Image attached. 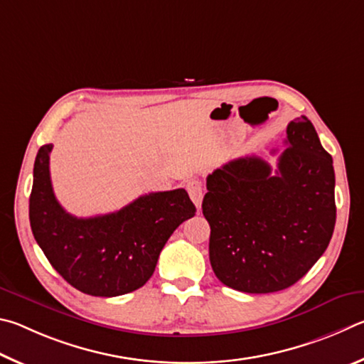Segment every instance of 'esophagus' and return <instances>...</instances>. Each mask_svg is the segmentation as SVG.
<instances>
[{
	"label": "esophagus",
	"instance_id": "1",
	"mask_svg": "<svg viewBox=\"0 0 364 364\" xmlns=\"http://www.w3.org/2000/svg\"><path fill=\"white\" fill-rule=\"evenodd\" d=\"M187 192L190 195V198H192L193 205L196 208H201V201H203V186L198 178H192V181L187 182Z\"/></svg>",
	"mask_w": 364,
	"mask_h": 364
}]
</instances>
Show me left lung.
I'll return each instance as SVG.
<instances>
[{
    "instance_id": "obj_1",
    "label": "left lung",
    "mask_w": 364,
    "mask_h": 364,
    "mask_svg": "<svg viewBox=\"0 0 364 364\" xmlns=\"http://www.w3.org/2000/svg\"><path fill=\"white\" fill-rule=\"evenodd\" d=\"M278 169L233 159L206 178L209 260L222 283L267 294L297 283L323 256L336 225L333 156L307 117L286 129Z\"/></svg>"
}]
</instances>
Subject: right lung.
<instances>
[{"label": "right lung", "instance_id": "right-lung-1", "mask_svg": "<svg viewBox=\"0 0 364 364\" xmlns=\"http://www.w3.org/2000/svg\"><path fill=\"white\" fill-rule=\"evenodd\" d=\"M53 144L38 150L30 225L55 272L81 292L114 297L149 282L159 252L196 208L183 188L139 196L117 213L75 218L57 201L49 174Z\"/></svg>", "mask_w": 364, "mask_h": 364}]
</instances>
